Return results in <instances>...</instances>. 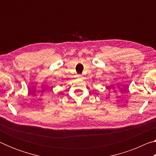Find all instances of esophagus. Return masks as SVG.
Returning a JSON list of instances; mask_svg holds the SVG:
<instances>
[{
  "label": "esophagus",
  "instance_id": "obj_1",
  "mask_svg": "<svg viewBox=\"0 0 156 156\" xmlns=\"http://www.w3.org/2000/svg\"><path fill=\"white\" fill-rule=\"evenodd\" d=\"M77 77H78V78H80V79H83V76H82L81 74H78V75H77Z\"/></svg>",
  "mask_w": 156,
  "mask_h": 156
}]
</instances>
